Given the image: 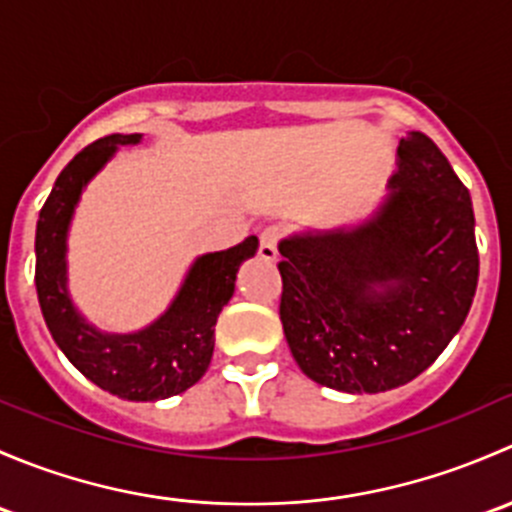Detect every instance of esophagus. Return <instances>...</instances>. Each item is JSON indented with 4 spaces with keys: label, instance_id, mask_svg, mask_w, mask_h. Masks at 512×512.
<instances>
[{
    "label": "esophagus",
    "instance_id": "obj_1",
    "mask_svg": "<svg viewBox=\"0 0 512 512\" xmlns=\"http://www.w3.org/2000/svg\"><path fill=\"white\" fill-rule=\"evenodd\" d=\"M282 230L280 227H265L260 232V257L262 260L272 262L277 257V242H280Z\"/></svg>",
    "mask_w": 512,
    "mask_h": 512
}]
</instances>
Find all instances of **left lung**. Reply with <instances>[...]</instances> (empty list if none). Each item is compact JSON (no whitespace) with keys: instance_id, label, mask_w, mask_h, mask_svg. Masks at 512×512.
<instances>
[{"instance_id":"8db88e82","label":"left lung","mask_w":512,"mask_h":512,"mask_svg":"<svg viewBox=\"0 0 512 512\" xmlns=\"http://www.w3.org/2000/svg\"><path fill=\"white\" fill-rule=\"evenodd\" d=\"M389 198L366 223L280 242L282 329L299 369L347 394L409 384L448 347L478 285L466 185L421 131L399 141Z\"/></svg>"}]
</instances>
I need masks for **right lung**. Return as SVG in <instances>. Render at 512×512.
Wrapping results in <instances>:
<instances>
[{"mask_svg":"<svg viewBox=\"0 0 512 512\" xmlns=\"http://www.w3.org/2000/svg\"><path fill=\"white\" fill-rule=\"evenodd\" d=\"M141 133H113L76 153L56 178L36 223V294L44 322L66 359L98 389L128 401H158L183 394L203 379L215 349V322L232 292L237 267L255 257L257 237L198 257L168 312L133 334H103L71 304L66 289V235L81 190L118 146Z\"/></svg>","mask_w":512,"mask_h":512,"instance_id":"add662e5","label":"right lung"}]
</instances>
